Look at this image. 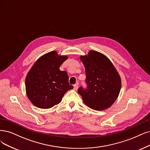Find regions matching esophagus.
<instances>
[{
	"label": "esophagus",
	"mask_w": 150,
	"mask_h": 150,
	"mask_svg": "<svg viewBox=\"0 0 150 150\" xmlns=\"http://www.w3.org/2000/svg\"><path fill=\"white\" fill-rule=\"evenodd\" d=\"M78 85H79V83L77 82V83H76L74 85V89L75 90H76L77 89H78Z\"/></svg>",
	"instance_id": "obj_1"
}]
</instances>
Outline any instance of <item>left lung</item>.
I'll use <instances>...</instances> for the list:
<instances>
[{
    "label": "left lung",
    "instance_id": "8db88e82",
    "mask_svg": "<svg viewBox=\"0 0 150 150\" xmlns=\"http://www.w3.org/2000/svg\"><path fill=\"white\" fill-rule=\"evenodd\" d=\"M85 67L86 87L81 86L78 92L90 108L101 110L109 108L117 98L121 80L109 59L95 51L80 57Z\"/></svg>",
    "mask_w": 150,
    "mask_h": 150
}]
</instances>
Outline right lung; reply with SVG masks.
<instances>
[{
	"label": "right lung",
	"mask_w": 150,
	"mask_h": 150,
	"mask_svg": "<svg viewBox=\"0 0 150 150\" xmlns=\"http://www.w3.org/2000/svg\"><path fill=\"white\" fill-rule=\"evenodd\" d=\"M67 59L58 56L55 51L48 52L39 59L28 72L25 80L26 95L36 107H53L62 101L67 91L74 88L69 85L67 71L59 69Z\"/></svg>",
	"instance_id": "obj_1"
}]
</instances>
